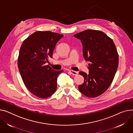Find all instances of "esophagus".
Wrapping results in <instances>:
<instances>
[{
    "label": "esophagus",
    "mask_w": 133,
    "mask_h": 133,
    "mask_svg": "<svg viewBox=\"0 0 133 133\" xmlns=\"http://www.w3.org/2000/svg\"><path fill=\"white\" fill-rule=\"evenodd\" d=\"M69 72H70V73H71L73 75H77L78 74L77 72L74 71V70H69Z\"/></svg>",
    "instance_id": "esophagus-1"
}]
</instances>
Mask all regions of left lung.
<instances>
[{"label": "left lung", "mask_w": 133, "mask_h": 133, "mask_svg": "<svg viewBox=\"0 0 133 133\" xmlns=\"http://www.w3.org/2000/svg\"><path fill=\"white\" fill-rule=\"evenodd\" d=\"M81 40L83 55L89 61V74L79 72L84 78L78 90L88 97H96L112 83L119 64V56L113 40L99 30L88 29L74 35Z\"/></svg>", "instance_id": "8db88e82"}]
</instances>
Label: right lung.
<instances>
[{"label":"right lung","instance_id":"add662e5","mask_svg":"<svg viewBox=\"0 0 133 133\" xmlns=\"http://www.w3.org/2000/svg\"><path fill=\"white\" fill-rule=\"evenodd\" d=\"M63 36L50 31H38L26 38L21 46L17 65L23 82L32 94L41 98L56 92L57 77L63 72L45 65L52 58L57 43Z\"/></svg>","mask_w":133,"mask_h":133}]
</instances>
